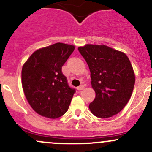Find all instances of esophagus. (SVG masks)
I'll return each instance as SVG.
<instances>
[{"label": "esophagus", "mask_w": 152, "mask_h": 152, "mask_svg": "<svg viewBox=\"0 0 152 152\" xmlns=\"http://www.w3.org/2000/svg\"><path fill=\"white\" fill-rule=\"evenodd\" d=\"M84 88H85V86H84V85H80V86H79V87H77V90H79V91H81V90H84Z\"/></svg>", "instance_id": "esophagus-1"}]
</instances>
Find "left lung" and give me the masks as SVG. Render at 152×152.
Wrapping results in <instances>:
<instances>
[{
    "mask_svg": "<svg viewBox=\"0 0 152 152\" xmlns=\"http://www.w3.org/2000/svg\"><path fill=\"white\" fill-rule=\"evenodd\" d=\"M78 50L88 65L96 92L94 101L89 105L91 113L98 118L118 114L128 103L135 82L129 58L104 45H86Z\"/></svg>",
    "mask_w": 152,
    "mask_h": 152,
    "instance_id": "8db88e82",
    "label": "left lung"
}]
</instances>
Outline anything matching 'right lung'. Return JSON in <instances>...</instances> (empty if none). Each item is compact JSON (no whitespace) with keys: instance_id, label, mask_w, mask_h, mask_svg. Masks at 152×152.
Returning <instances> with one entry per match:
<instances>
[{"instance_id":"right-lung-1","label":"right lung","mask_w":152,"mask_h":152,"mask_svg":"<svg viewBox=\"0 0 152 152\" xmlns=\"http://www.w3.org/2000/svg\"><path fill=\"white\" fill-rule=\"evenodd\" d=\"M57 42L34 52L22 68V85L27 101L36 113L57 118L67 111L76 90L67 83L62 67L74 50Z\"/></svg>"}]
</instances>
